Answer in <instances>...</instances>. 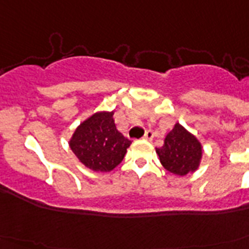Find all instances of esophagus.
Instances as JSON below:
<instances>
[{
  "mask_svg": "<svg viewBox=\"0 0 249 249\" xmlns=\"http://www.w3.org/2000/svg\"><path fill=\"white\" fill-rule=\"evenodd\" d=\"M143 138L147 141H151L152 138H154V133H152V130H147V132L144 133Z\"/></svg>",
  "mask_w": 249,
  "mask_h": 249,
  "instance_id": "34e87169",
  "label": "esophagus"
}]
</instances>
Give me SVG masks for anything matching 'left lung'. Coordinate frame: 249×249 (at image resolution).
<instances>
[{
    "mask_svg": "<svg viewBox=\"0 0 249 249\" xmlns=\"http://www.w3.org/2000/svg\"><path fill=\"white\" fill-rule=\"evenodd\" d=\"M156 154L168 172L186 176L199 168L203 148L196 137L177 123L166 134L163 146L156 148Z\"/></svg>",
    "mask_w": 249,
    "mask_h": 249,
    "instance_id": "1",
    "label": "left lung"
}]
</instances>
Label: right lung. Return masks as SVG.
Instances as JSON below:
<instances>
[{
  "mask_svg": "<svg viewBox=\"0 0 249 249\" xmlns=\"http://www.w3.org/2000/svg\"><path fill=\"white\" fill-rule=\"evenodd\" d=\"M130 141L116 129L112 112H97L77 126L70 147L94 172H111L123 161Z\"/></svg>",
  "mask_w": 249,
  "mask_h": 249,
  "instance_id": "add662e5",
  "label": "right lung"
}]
</instances>
